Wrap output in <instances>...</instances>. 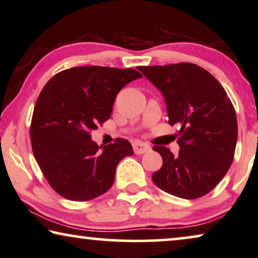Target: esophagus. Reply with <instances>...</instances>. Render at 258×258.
Instances as JSON below:
<instances>
[{"label": "esophagus", "instance_id": "obj_1", "mask_svg": "<svg viewBox=\"0 0 258 258\" xmlns=\"http://www.w3.org/2000/svg\"><path fill=\"white\" fill-rule=\"evenodd\" d=\"M151 150V147L148 146L147 144L143 143V141H139V140H136L133 141V151L136 154H143V153H146Z\"/></svg>", "mask_w": 258, "mask_h": 258}]
</instances>
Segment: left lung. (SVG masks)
<instances>
[{
	"label": "left lung",
	"instance_id": "1",
	"mask_svg": "<svg viewBox=\"0 0 258 258\" xmlns=\"http://www.w3.org/2000/svg\"><path fill=\"white\" fill-rule=\"evenodd\" d=\"M165 97L169 125H177L179 154L154 146L162 167L152 180L181 199L201 198L215 188L234 160L236 112L226 90L205 69L193 63L139 67Z\"/></svg>",
	"mask_w": 258,
	"mask_h": 258
}]
</instances>
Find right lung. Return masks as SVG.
I'll return each mask as SVG.
<instances>
[{"instance_id": "obj_1", "label": "right lung", "mask_w": 258, "mask_h": 258, "mask_svg": "<svg viewBox=\"0 0 258 258\" xmlns=\"http://www.w3.org/2000/svg\"><path fill=\"white\" fill-rule=\"evenodd\" d=\"M141 77L134 69L77 67L60 71L43 88L31 119V146L60 197L89 201L113 184L117 165L133 154L132 145L118 138L99 147L90 133L110 118L118 92Z\"/></svg>"}]
</instances>
